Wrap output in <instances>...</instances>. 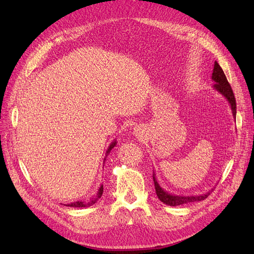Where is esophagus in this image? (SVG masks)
<instances>
[{
    "label": "esophagus",
    "instance_id": "obj_1",
    "mask_svg": "<svg viewBox=\"0 0 254 254\" xmlns=\"http://www.w3.org/2000/svg\"><path fill=\"white\" fill-rule=\"evenodd\" d=\"M136 131H137V130H136Z\"/></svg>",
    "mask_w": 254,
    "mask_h": 254
}]
</instances>
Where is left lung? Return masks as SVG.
<instances>
[{
    "label": "left lung",
    "instance_id": "1",
    "mask_svg": "<svg viewBox=\"0 0 254 254\" xmlns=\"http://www.w3.org/2000/svg\"><path fill=\"white\" fill-rule=\"evenodd\" d=\"M212 79L215 82L213 88L216 90L217 92L226 97L227 101L230 104V107H231L233 118L236 119V102H235V97L233 94V91L231 89V86L227 80L226 75L222 71V68L220 65L217 64V61H215L214 64V68H213V73H212ZM152 178H153V183H155V189H156V193L158 198L163 203L171 205V206H176V205H180L184 203H189V202H195V201H201L204 200V199L210 195V191L203 194V195H196V196H178V195H174L168 193L164 189L161 188L159 182L157 181L156 178V174L153 172L152 174Z\"/></svg>",
    "mask_w": 254,
    "mask_h": 254
}]
</instances>
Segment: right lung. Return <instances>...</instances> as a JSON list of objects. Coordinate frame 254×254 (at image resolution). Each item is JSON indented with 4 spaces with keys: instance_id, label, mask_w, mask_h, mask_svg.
<instances>
[{
    "instance_id": "1",
    "label": "right lung",
    "mask_w": 254,
    "mask_h": 254,
    "mask_svg": "<svg viewBox=\"0 0 254 254\" xmlns=\"http://www.w3.org/2000/svg\"><path fill=\"white\" fill-rule=\"evenodd\" d=\"M115 145H117V141H113V142L110 144V146L108 147V149H107V151H106V157H105V159H104V164H105V161H106L107 156L109 155L110 151H111V149L114 147ZM103 191H104V187H103V184H102V186L99 187V189H98V191H97L96 196H95L94 198H92L89 202H84V201H76V202H72V203L64 204V205H67V206H73V207H84V206H90V205H92V204H94V203L98 200V199L102 197V195H103Z\"/></svg>"
}]
</instances>
